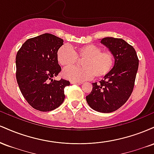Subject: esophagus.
<instances>
[{"mask_svg": "<svg viewBox=\"0 0 154 154\" xmlns=\"http://www.w3.org/2000/svg\"><path fill=\"white\" fill-rule=\"evenodd\" d=\"M71 84H76V85H81L82 84V82H74V81H72Z\"/></svg>", "mask_w": 154, "mask_h": 154, "instance_id": "obj_1", "label": "esophagus"}]
</instances>
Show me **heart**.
I'll return each instance as SVG.
<instances>
[{"mask_svg":"<svg viewBox=\"0 0 154 154\" xmlns=\"http://www.w3.org/2000/svg\"><path fill=\"white\" fill-rule=\"evenodd\" d=\"M57 59L64 68L73 66L82 59V67H75L65 69L63 72L64 78L74 82L86 80L94 76L100 79L106 77L114 66V56L109 51H101V48L94 44H87L75 48L62 45L58 50Z\"/></svg>","mask_w":154,"mask_h":154,"instance_id":"heart-1","label":"heart"}]
</instances>
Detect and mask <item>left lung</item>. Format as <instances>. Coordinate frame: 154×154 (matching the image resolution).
<instances>
[{
    "label": "left lung",
    "instance_id": "left-lung-1",
    "mask_svg": "<svg viewBox=\"0 0 154 154\" xmlns=\"http://www.w3.org/2000/svg\"><path fill=\"white\" fill-rule=\"evenodd\" d=\"M103 44L113 54L114 64L104 79L93 84V90L86 96L93 110L110 113L126 103L133 91L139 61L134 48L121 38H102Z\"/></svg>",
    "mask_w": 154,
    "mask_h": 154
}]
</instances>
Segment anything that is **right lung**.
<instances>
[{
	"instance_id": "add662e5",
	"label": "right lung",
	"mask_w": 154,
	"mask_h": 154,
	"mask_svg": "<svg viewBox=\"0 0 154 154\" xmlns=\"http://www.w3.org/2000/svg\"><path fill=\"white\" fill-rule=\"evenodd\" d=\"M63 40L45 33L28 39L16 56L17 80L28 103L40 111L54 110L65 98L64 88L70 82L53 79L61 72L57 52Z\"/></svg>"
}]
</instances>
